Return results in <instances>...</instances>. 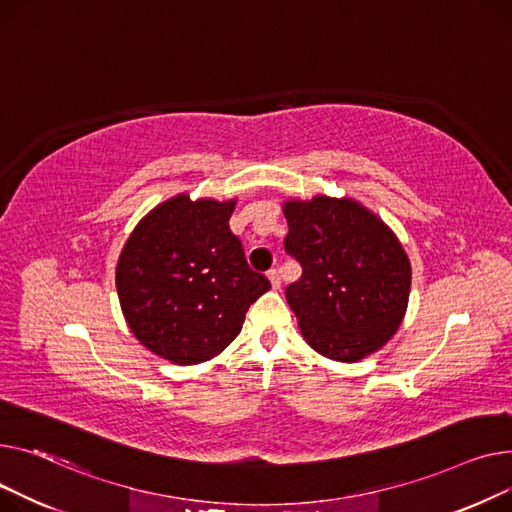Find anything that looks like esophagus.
Returning <instances> with one entry per match:
<instances>
[{"label":"esophagus","instance_id":"obj_1","mask_svg":"<svg viewBox=\"0 0 512 512\" xmlns=\"http://www.w3.org/2000/svg\"><path fill=\"white\" fill-rule=\"evenodd\" d=\"M268 279H270V285H273V289H279V287H281V273H279V268H270V270H268Z\"/></svg>","mask_w":512,"mask_h":512}]
</instances>
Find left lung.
Returning a JSON list of instances; mask_svg holds the SVG:
<instances>
[{"label":"left lung","instance_id":"8db88e82","mask_svg":"<svg viewBox=\"0 0 512 512\" xmlns=\"http://www.w3.org/2000/svg\"><path fill=\"white\" fill-rule=\"evenodd\" d=\"M285 252L302 277L285 289L306 341L337 362H357L397 333L407 310L409 258L359 202L316 196L285 202Z\"/></svg>","mask_w":512,"mask_h":512}]
</instances>
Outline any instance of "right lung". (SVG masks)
Instances as JSON below:
<instances>
[{"label":"right lung","instance_id":"obj_1","mask_svg":"<svg viewBox=\"0 0 512 512\" xmlns=\"http://www.w3.org/2000/svg\"><path fill=\"white\" fill-rule=\"evenodd\" d=\"M233 208L175 196L150 210L119 256L115 285L132 333L173 364L221 353L270 287L229 229Z\"/></svg>","mask_w":512,"mask_h":512}]
</instances>
